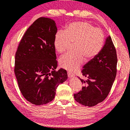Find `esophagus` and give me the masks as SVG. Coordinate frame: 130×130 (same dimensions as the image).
I'll use <instances>...</instances> for the list:
<instances>
[{"instance_id": "1", "label": "esophagus", "mask_w": 130, "mask_h": 130, "mask_svg": "<svg viewBox=\"0 0 130 130\" xmlns=\"http://www.w3.org/2000/svg\"><path fill=\"white\" fill-rule=\"evenodd\" d=\"M68 77L69 78H73L74 77V75L73 74L70 73H68Z\"/></svg>"}]
</instances>
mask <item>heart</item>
I'll use <instances>...</instances> for the list:
<instances>
[{"label":"heart","instance_id":"heart-1","mask_svg":"<svg viewBox=\"0 0 130 130\" xmlns=\"http://www.w3.org/2000/svg\"><path fill=\"white\" fill-rule=\"evenodd\" d=\"M104 35L99 28L86 22H74L68 25L63 31L56 32L54 46L62 54L73 45V54H67L60 59L61 67L70 72L77 70L84 60L89 61L99 55L102 49Z\"/></svg>","mask_w":130,"mask_h":130}]
</instances>
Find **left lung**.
Segmentation results:
<instances>
[{
	"instance_id": "8db88e82",
	"label": "left lung",
	"mask_w": 130,
	"mask_h": 130,
	"mask_svg": "<svg viewBox=\"0 0 130 130\" xmlns=\"http://www.w3.org/2000/svg\"><path fill=\"white\" fill-rule=\"evenodd\" d=\"M117 56L110 36L95 58L83 67L82 75L87 79H79L84 86L74 94L76 101L86 106H93L105 100L112 87L117 74Z\"/></svg>"
}]
</instances>
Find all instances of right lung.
Returning <instances> with one entry per match:
<instances>
[{
	"mask_svg": "<svg viewBox=\"0 0 130 130\" xmlns=\"http://www.w3.org/2000/svg\"><path fill=\"white\" fill-rule=\"evenodd\" d=\"M57 27L53 20L40 17L28 28L15 55L14 73L25 99L36 105L55 98L60 83L67 79V72L58 71L55 36Z\"/></svg>",
	"mask_w": 130,
	"mask_h": 130,
	"instance_id": "1",
	"label": "right lung"
}]
</instances>
